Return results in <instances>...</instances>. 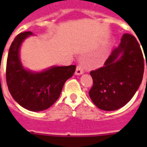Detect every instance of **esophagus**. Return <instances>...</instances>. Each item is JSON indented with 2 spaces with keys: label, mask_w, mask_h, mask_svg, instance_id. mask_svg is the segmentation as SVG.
<instances>
[{
  "label": "esophagus",
  "mask_w": 147,
  "mask_h": 147,
  "mask_svg": "<svg viewBox=\"0 0 147 147\" xmlns=\"http://www.w3.org/2000/svg\"><path fill=\"white\" fill-rule=\"evenodd\" d=\"M84 72V66L83 64H78L76 67V75L77 76H80Z\"/></svg>",
  "instance_id": "esophagus-1"
}]
</instances>
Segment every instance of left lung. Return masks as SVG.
<instances>
[{
    "mask_svg": "<svg viewBox=\"0 0 147 147\" xmlns=\"http://www.w3.org/2000/svg\"><path fill=\"white\" fill-rule=\"evenodd\" d=\"M143 72V55L139 42L133 35L124 34L104 66L90 72L93 79L90 97L100 109H118L132 98L142 83Z\"/></svg>",
    "mask_w": 147,
    "mask_h": 147,
    "instance_id": "left-lung-1",
    "label": "left lung"
}]
</instances>
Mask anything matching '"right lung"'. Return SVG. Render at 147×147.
<instances>
[{"mask_svg": "<svg viewBox=\"0 0 147 147\" xmlns=\"http://www.w3.org/2000/svg\"><path fill=\"white\" fill-rule=\"evenodd\" d=\"M32 34L30 31L20 33L11 43L7 59L6 81L9 92L18 104L26 109L38 112L54 104L76 67L56 66L42 72L26 70L20 60V48L24 39Z\"/></svg>", "mask_w": 147, "mask_h": 147, "instance_id": "add662e5", "label": "right lung"}]
</instances>
